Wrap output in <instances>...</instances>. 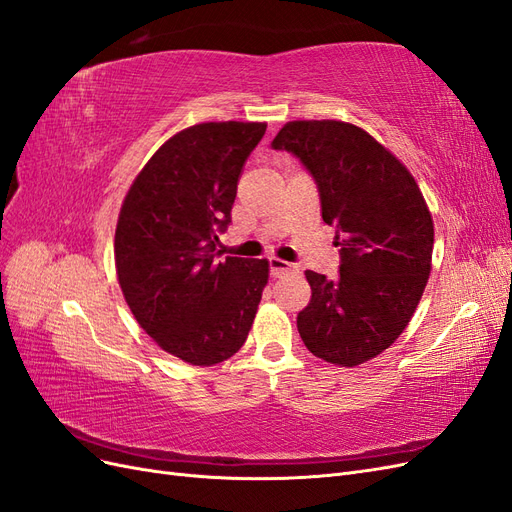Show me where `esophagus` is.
<instances>
[{
	"label": "esophagus",
	"mask_w": 512,
	"mask_h": 512,
	"mask_svg": "<svg viewBox=\"0 0 512 512\" xmlns=\"http://www.w3.org/2000/svg\"><path fill=\"white\" fill-rule=\"evenodd\" d=\"M269 269H271V275H273V277H282V275H286V273H297V271H299L297 267L290 265V262H286V260H282V258H271V260H269Z\"/></svg>",
	"instance_id": "1"
}]
</instances>
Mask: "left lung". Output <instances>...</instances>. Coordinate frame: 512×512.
Returning a JSON list of instances; mask_svg holds the SVG:
<instances>
[{"label": "left lung", "instance_id": "1", "mask_svg": "<svg viewBox=\"0 0 512 512\" xmlns=\"http://www.w3.org/2000/svg\"><path fill=\"white\" fill-rule=\"evenodd\" d=\"M271 145L316 179L342 256L335 280L305 271L312 299L299 335L322 361L361 365L404 333L427 286L433 220L423 192L389 149L346 121H288Z\"/></svg>", "mask_w": 512, "mask_h": 512}]
</instances>
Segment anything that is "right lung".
Listing matches in <instances>:
<instances>
[{
    "instance_id": "right-lung-1",
    "label": "right lung",
    "mask_w": 512,
    "mask_h": 512,
    "mask_svg": "<svg viewBox=\"0 0 512 512\" xmlns=\"http://www.w3.org/2000/svg\"><path fill=\"white\" fill-rule=\"evenodd\" d=\"M260 121H207L170 136L123 198L115 269L143 331L190 365H215L245 344L269 282V260L215 250Z\"/></svg>"
}]
</instances>
